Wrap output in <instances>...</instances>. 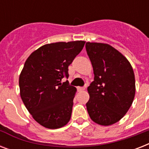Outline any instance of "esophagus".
<instances>
[{
    "label": "esophagus",
    "instance_id": "34e87169",
    "mask_svg": "<svg viewBox=\"0 0 149 149\" xmlns=\"http://www.w3.org/2000/svg\"><path fill=\"white\" fill-rule=\"evenodd\" d=\"M77 90H78V91H84V90H85V88H84V87H79V86H78V87H77Z\"/></svg>",
    "mask_w": 149,
    "mask_h": 149
}]
</instances>
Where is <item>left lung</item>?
<instances>
[{"label":"left lung","mask_w":149,"mask_h":149,"mask_svg":"<svg viewBox=\"0 0 149 149\" xmlns=\"http://www.w3.org/2000/svg\"><path fill=\"white\" fill-rule=\"evenodd\" d=\"M86 50L94 74V81L87 87V112L98 125H113L126 114L134 100V70L127 58L108 44L88 42Z\"/></svg>","instance_id":"left-lung-1"}]
</instances>
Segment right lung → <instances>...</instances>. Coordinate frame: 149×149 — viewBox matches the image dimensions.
Returning a JSON list of instances; mask_svg holds the SVG:
<instances>
[{"label":"right lung","mask_w":149,"mask_h":149,"mask_svg":"<svg viewBox=\"0 0 149 149\" xmlns=\"http://www.w3.org/2000/svg\"><path fill=\"white\" fill-rule=\"evenodd\" d=\"M85 42L46 44L35 50L24 63L19 76L20 95L32 118L43 127L57 129L70 121L77 88L61 80L69 77L68 66Z\"/></svg>","instance_id":"add662e5"}]
</instances>
